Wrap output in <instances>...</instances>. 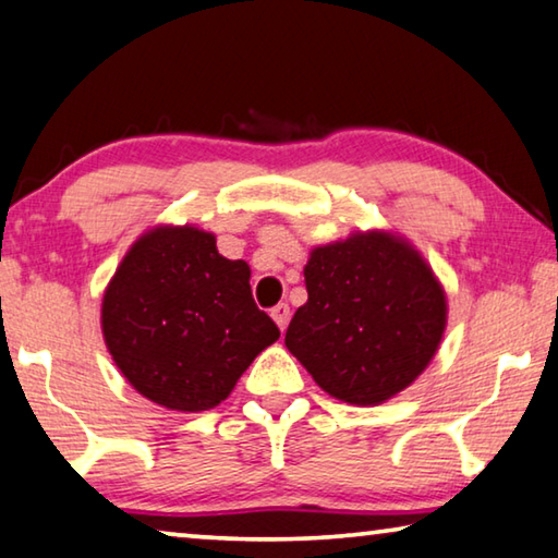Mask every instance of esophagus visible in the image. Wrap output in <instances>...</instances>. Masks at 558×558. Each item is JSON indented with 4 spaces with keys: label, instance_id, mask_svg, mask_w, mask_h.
I'll list each match as a JSON object with an SVG mask.
<instances>
[{
    "label": "esophagus",
    "instance_id": "esophagus-1",
    "mask_svg": "<svg viewBox=\"0 0 558 558\" xmlns=\"http://www.w3.org/2000/svg\"><path fill=\"white\" fill-rule=\"evenodd\" d=\"M271 318L274 322H277V326L281 328V331H284V328L289 326V318H291V308H289V304H277L271 308Z\"/></svg>",
    "mask_w": 558,
    "mask_h": 558
}]
</instances>
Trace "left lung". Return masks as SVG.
<instances>
[{
    "instance_id": "obj_1",
    "label": "left lung",
    "mask_w": 558,
    "mask_h": 558,
    "mask_svg": "<svg viewBox=\"0 0 558 558\" xmlns=\"http://www.w3.org/2000/svg\"><path fill=\"white\" fill-rule=\"evenodd\" d=\"M308 299L287 328V349L328 396L380 405L433 361L447 324L440 281L392 232H355L312 250Z\"/></svg>"
}]
</instances>
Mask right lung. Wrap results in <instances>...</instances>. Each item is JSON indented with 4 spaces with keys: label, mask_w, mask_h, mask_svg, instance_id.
<instances>
[{
    "label": "right lung",
    "mask_w": 558,
    "mask_h": 558,
    "mask_svg": "<svg viewBox=\"0 0 558 558\" xmlns=\"http://www.w3.org/2000/svg\"><path fill=\"white\" fill-rule=\"evenodd\" d=\"M250 264L217 252L213 232L160 225L138 236L100 304L118 371L168 410L222 403L279 328L252 299Z\"/></svg>",
    "instance_id": "1"
}]
</instances>
